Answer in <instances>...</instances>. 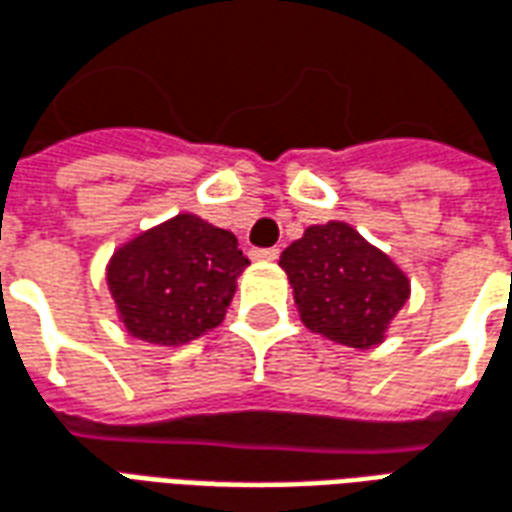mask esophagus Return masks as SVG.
Returning a JSON list of instances; mask_svg holds the SVG:
<instances>
[{"instance_id": "1", "label": "esophagus", "mask_w": 512, "mask_h": 512, "mask_svg": "<svg viewBox=\"0 0 512 512\" xmlns=\"http://www.w3.org/2000/svg\"><path fill=\"white\" fill-rule=\"evenodd\" d=\"M252 257H255V260H263V263H274L279 257V249H255Z\"/></svg>"}]
</instances>
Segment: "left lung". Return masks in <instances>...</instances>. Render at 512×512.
<instances>
[{"label": "left lung", "mask_w": 512, "mask_h": 512, "mask_svg": "<svg viewBox=\"0 0 512 512\" xmlns=\"http://www.w3.org/2000/svg\"><path fill=\"white\" fill-rule=\"evenodd\" d=\"M301 323L312 334L359 351L386 340L411 296L406 271L348 222L312 224L282 252Z\"/></svg>", "instance_id": "8db88e82"}]
</instances>
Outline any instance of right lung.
<instances>
[{
    "label": "right lung",
    "instance_id": "right-lung-1",
    "mask_svg": "<svg viewBox=\"0 0 512 512\" xmlns=\"http://www.w3.org/2000/svg\"><path fill=\"white\" fill-rule=\"evenodd\" d=\"M246 266L230 230L183 211L117 246L106 285L131 337L180 348L224 321Z\"/></svg>",
    "mask_w": 512,
    "mask_h": 512
}]
</instances>
